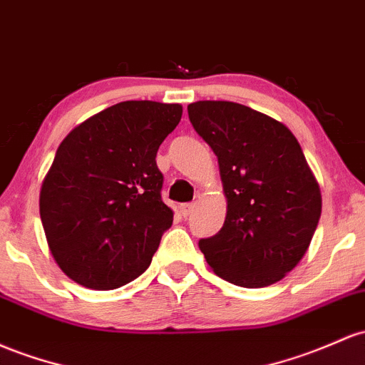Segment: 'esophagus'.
<instances>
[{
	"instance_id": "esophagus-1",
	"label": "esophagus",
	"mask_w": 365,
	"mask_h": 365,
	"mask_svg": "<svg viewBox=\"0 0 365 365\" xmlns=\"http://www.w3.org/2000/svg\"><path fill=\"white\" fill-rule=\"evenodd\" d=\"M194 211H195V202H187L180 206V213H182V216H185V218L194 213Z\"/></svg>"
}]
</instances>
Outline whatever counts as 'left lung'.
I'll list each match as a JSON object with an SVG mask.
<instances>
[{"label": "left lung", "instance_id": "1", "mask_svg": "<svg viewBox=\"0 0 365 365\" xmlns=\"http://www.w3.org/2000/svg\"><path fill=\"white\" fill-rule=\"evenodd\" d=\"M189 119L218 158L227 216L199 247L218 277L265 287L302 262L322 195L298 140L270 115L223 100L190 103Z\"/></svg>", "mask_w": 365, "mask_h": 365}]
</instances>
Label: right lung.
Wrapping results in <instances>:
<instances>
[{
	"mask_svg": "<svg viewBox=\"0 0 365 365\" xmlns=\"http://www.w3.org/2000/svg\"><path fill=\"white\" fill-rule=\"evenodd\" d=\"M180 103L128 100L91 115L62 140L39 192V215L60 270L107 291L150 265L173 211L161 199L159 145Z\"/></svg>",
	"mask_w": 365,
	"mask_h": 365,
	"instance_id": "1",
	"label": "right lung"
}]
</instances>
